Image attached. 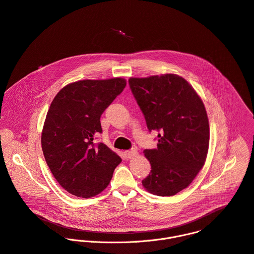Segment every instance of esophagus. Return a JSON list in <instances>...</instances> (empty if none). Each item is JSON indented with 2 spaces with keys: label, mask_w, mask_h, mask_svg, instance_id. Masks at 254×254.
<instances>
[{
  "label": "esophagus",
  "mask_w": 254,
  "mask_h": 254,
  "mask_svg": "<svg viewBox=\"0 0 254 254\" xmlns=\"http://www.w3.org/2000/svg\"><path fill=\"white\" fill-rule=\"evenodd\" d=\"M136 154H137V151H136V150H134V149L125 151V155H126V157H127V158H129V157H133V156H135Z\"/></svg>",
  "instance_id": "esophagus-1"
}]
</instances>
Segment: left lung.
Here are the masks:
<instances>
[{
  "label": "left lung",
  "mask_w": 254,
  "mask_h": 254,
  "mask_svg": "<svg viewBox=\"0 0 254 254\" xmlns=\"http://www.w3.org/2000/svg\"><path fill=\"white\" fill-rule=\"evenodd\" d=\"M130 90L149 131H158L157 148L144 149L151 165L142 181L148 192L176 195L203 167L209 145V124L201 98L175 73L129 77Z\"/></svg>",
  "instance_id": "left-lung-1"
}]
</instances>
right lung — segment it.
<instances>
[{
	"label": "right lung",
	"mask_w": 254,
	"mask_h": 254,
	"mask_svg": "<svg viewBox=\"0 0 254 254\" xmlns=\"http://www.w3.org/2000/svg\"><path fill=\"white\" fill-rule=\"evenodd\" d=\"M123 77L70 82L54 98L43 130L42 149L61 187L72 195L89 198L110 184L122 158L105 143L95 145L102 132L101 116L124 91Z\"/></svg>",
	"instance_id": "obj_1"
}]
</instances>
